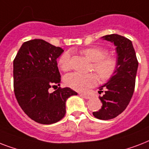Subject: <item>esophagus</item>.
Segmentation results:
<instances>
[{
	"mask_svg": "<svg viewBox=\"0 0 149 149\" xmlns=\"http://www.w3.org/2000/svg\"><path fill=\"white\" fill-rule=\"evenodd\" d=\"M79 96L85 98V99H90V98H91V97H90L89 95H87V94H86V93H80Z\"/></svg>",
	"mask_w": 149,
	"mask_h": 149,
	"instance_id": "obj_1",
	"label": "esophagus"
}]
</instances>
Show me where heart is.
Here are the masks:
<instances>
[{"label":"heart","instance_id":"b5f03b06","mask_svg":"<svg viewBox=\"0 0 149 149\" xmlns=\"http://www.w3.org/2000/svg\"><path fill=\"white\" fill-rule=\"evenodd\" d=\"M82 53L93 62L92 70H94L102 80L111 79L116 74L118 69V60L115 56L107 55L105 49L98 46L86 48L82 50ZM58 65L63 71H69L71 68L70 53L65 52L59 57ZM66 86L77 91H85L93 87L98 83V76L95 72L82 74L79 72H71L64 78Z\"/></svg>","mask_w":149,"mask_h":149}]
</instances>
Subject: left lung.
I'll use <instances>...</instances> for the list:
<instances>
[{"label": "left lung", "mask_w": 149, "mask_h": 149, "mask_svg": "<svg viewBox=\"0 0 149 149\" xmlns=\"http://www.w3.org/2000/svg\"><path fill=\"white\" fill-rule=\"evenodd\" d=\"M102 38L116 46L118 69L116 74L100 87L98 93L104 91V95L99 97L102 107L93 114L100 120H110L122 113L132 99L139 62L132 41L128 38L117 34L103 36Z\"/></svg>", "instance_id": "obj_1"}]
</instances>
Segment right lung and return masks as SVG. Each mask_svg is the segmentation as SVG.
I'll list each match as a JSON object with an SVG mask.
<instances>
[{"label": "right lung", "instance_id": "1", "mask_svg": "<svg viewBox=\"0 0 149 149\" xmlns=\"http://www.w3.org/2000/svg\"><path fill=\"white\" fill-rule=\"evenodd\" d=\"M64 50L42 39L22 44L13 63L14 91L17 103L29 118L51 125L65 116V101L77 92L61 88L57 58ZM51 87L56 91L51 93Z\"/></svg>", "mask_w": 149, "mask_h": 149}]
</instances>
